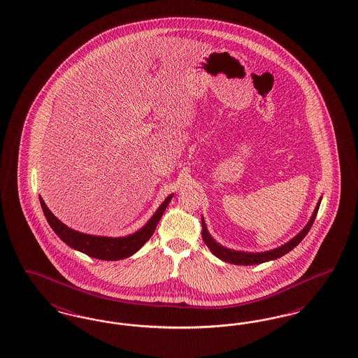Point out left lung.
<instances>
[{
  "label": "left lung",
  "instance_id": "1",
  "mask_svg": "<svg viewBox=\"0 0 358 358\" xmlns=\"http://www.w3.org/2000/svg\"><path fill=\"white\" fill-rule=\"evenodd\" d=\"M321 200L322 197L318 200L317 206L310 217V220L306 224V227L294 238H291L287 243H285L283 245L278 247V248H273L270 251H264V252H243V251H235V250H229L227 247H222V244H219L215 238L210 236V234L208 232L206 229V225H205L204 217H201V225H203V240H204L206 247L212 251V254L215 256H217L219 259H222L227 263H231V264H238V266H254V264H260V263H266V262H270V260H275L280 256L286 255L289 254L291 250H294L303 238L306 236L307 232L310 231L313 222L315 220V216L318 213V209H320V205H321Z\"/></svg>",
  "mask_w": 358,
  "mask_h": 358
}]
</instances>
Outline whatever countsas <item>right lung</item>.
I'll return each mask as SVG.
<instances>
[{
	"label": "right lung",
	"instance_id": "add662e5",
	"mask_svg": "<svg viewBox=\"0 0 358 358\" xmlns=\"http://www.w3.org/2000/svg\"><path fill=\"white\" fill-rule=\"evenodd\" d=\"M173 193L169 194L165 201L159 205V208L155 210L150 220L146 222L141 229H138L134 234L122 236V238H107V236H94L87 235L83 232H78L72 228L67 227L64 222H60L56 216H53L48 206L44 203V200L40 199V204L43 208V212L45 215V219L51 225L55 234L62 238L71 248L80 251L85 255L101 259V260H120L126 259L129 256L134 255L141 247L153 236L154 231L157 228V224L162 217L166 206L171 203Z\"/></svg>",
	"mask_w": 358,
	"mask_h": 358
}]
</instances>
